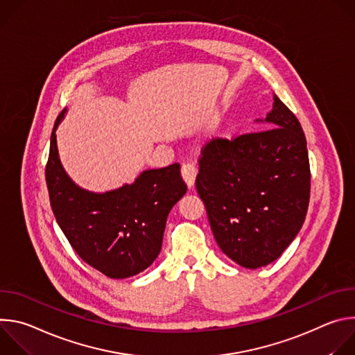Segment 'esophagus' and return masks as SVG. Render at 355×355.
Masks as SVG:
<instances>
[{
    "instance_id": "esophagus-1",
    "label": "esophagus",
    "mask_w": 355,
    "mask_h": 355,
    "mask_svg": "<svg viewBox=\"0 0 355 355\" xmlns=\"http://www.w3.org/2000/svg\"><path fill=\"white\" fill-rule=\"evenodd\" d=\"M181 175L187 184L188 188H192L195 184V178H196V167L192 163H187L182 166L181 168Z\"/></svg>"
}]
</instances>
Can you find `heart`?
<instances>
[{"label":"heart","instance_id":"b5f03b06","mask_svg":"<svg viewBox=\"0 0 355 355\" xmlns=\"http://www.w3.org/2000/svg\"><path fill=\"white\" fill-rule=\"evenodd\" d=\"M219 130H220V121H215V122L212 123V126H211V133H212V136H216V135L219 133Z\"/></svg>","mask_w":355,"mask_h":355}]
</instances>
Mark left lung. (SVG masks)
Wrapping results in <instances>:
<instances>
[{
	"instance_id": "left-lung-1",
	"label": "left lung",
	"mask_w": 355,
	"mask_h": 355,
	"mask_svg": "<svg viewBox=\"0 0 355 355\" xmlns=\"http://www.w3.org/2000/svg\"><path fill=\"white\" fill-rule=\"evenodd\" d=\"M267 130L214 139L202 148L195 187L220 250L256 270L275 261L305 222L311 168L306 137L274 94Z\"/></svg>"
}]
</instances>
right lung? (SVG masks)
Masks as SVG:
<instances>
[{"mask_svg":"<svg viewBox=\"0 0 355 355\" xmlns=\"http://www.w3.org/2000/svg\"><path fill=\"white\" fill-rule=\"evenodd\" d=\"M58 116L50 136L46 184L56 222L77 254L104 275L122 279L153 264L163 244L167 216L185 195L180 164L146 170L132 184L96 193L64 171L58 150Z\"/></svg>","mask_w":355,"mask_h":355,"instance_id":"obj_1","label":"right lung"}]
</instances>
